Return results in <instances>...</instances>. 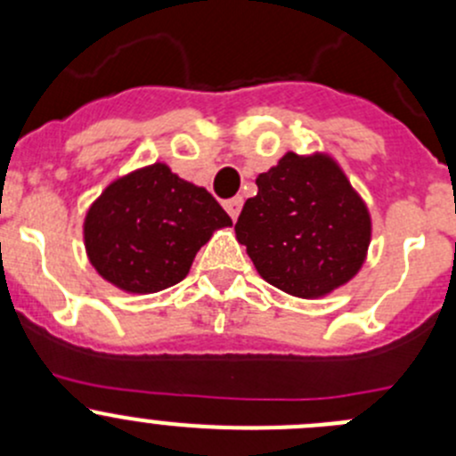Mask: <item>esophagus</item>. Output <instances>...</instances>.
<instances>
[{
  "instance_id": "1",
  "label": "esophagus",
  "mask_w": 456,
  "mask_h": 456,
  "mask_svg": "<svg viewBox=\"0 0 456 456\" xmlns=\"http://www.w3.org/2000/svg\"><path fill=\"white\" fill-rule=\"evenodd\" d=\"M224 209H227V214L232 216V220H236L242 211V196H236V199L224 202Z\"/></svg>"
}]
</instances>
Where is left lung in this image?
Instances as JSON below:
<instances>
[{
  "label": "left lung",
  "instance_id": "1",
  "mask_svg": "<svg viewBox=\"0 0 456 456\" xmlns=\"http://www.w3.org/2000/svg\"><path fill=\"white\" fill-rule=\"evenodd\" d=\"M256 185L236 238L266 282L314 300L355 278L370 245V214L333 156L287 151Z\"/></svg>",
  "mask_w": 456,
  "mask_h": 456
}]
</instances>
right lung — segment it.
Instances as JSON below:
<instances>
[{
    "mask_svg": "<svg viewBox=\"0 0 456 456\" xmlns=\"http://www.w3.org/2000/svg\"><path fill=\"white\" fill-rule=\"evenodd\" d=\"M232 227L205 187L165 163L110 183L84 220L86 254L96 273L126 293H159L181 282L216 229Z\"/></svg>",
    "mask_w": 456,
    "mask_h": 456,
    "instance_id": "obj_1",
    "label": "right lung"
}]
</instances>
